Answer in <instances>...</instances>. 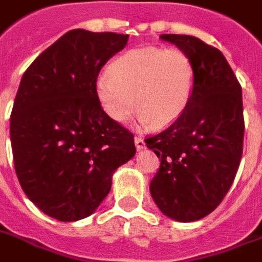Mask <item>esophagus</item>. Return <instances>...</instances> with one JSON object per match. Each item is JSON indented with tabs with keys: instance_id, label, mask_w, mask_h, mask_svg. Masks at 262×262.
<instances>
[{
	"instance_id": "obj_1",
	"label": "esophagus",
	"mask_w": 262,
	"mask_h": 262,
	"mask_svg": "<svg viewBox=\"0 0 262 262\" xmlns=\"http://www.w3.org/2000/svg\"><path fill=\"white\" fill-rule=\"evenodd\" d=\"M135 144H136V148H137V150H142V149L145 148V141L142 140L141 137H136Z\"/></svg>"
}]
</instances>
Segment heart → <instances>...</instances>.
I'll use <instances>...</instances> for the list:
<instances>
[{
  "mask_svg": "<svg viewBox=\"0 0 262 262\" xmlns=\"http://www.w3.org/2000/svg\"><path fill=\"white\" fill-rule=\"evenodd\" d=\"M194 89V67L181 49L141 48L118 56L97 80V97L105 113L125 122L140 109L144 125L165 126L188 107Z\"/></svg>",
  "mask_w": 262,
  "mask_h": 262,
  "instance_id": "b5f03b06",
  "label": "heart"
}]
</instances>
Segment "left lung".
<instances>
[{"instance_id": "left-lung-1", "label": "left lung", "mask_w": 262, "mask_h": 262, "mask_svg": "<svg viewBox=\"0 0 262 262\" xmlns=\"http://www.w3.org/2000/svg\"><path fill=\"white\" fill-rule=\"evenodd\" d=\"M160 38L190 57L194 89L185 112L145 140L161 161L149 189L165 216L192 223L216 209L236 177L243 156V92L219 49L193 36Z\"/></svg>"}]
</instances>
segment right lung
<instances>
[{"mask_svg": "<svg viewBox=\"0 0 262 262\" xmlns=\"http://www.w3.org/2000/svg\"><path fill=\"white\" fill-rule=\"evenodd\" d=\"M127 34L74 29L24 73L10 116L14 168L28 199L65 223L96 212L116 169L136 155L133 135L97 97V77Z\"/></svg>", "mask_w": 262, "mask_h": 262, "instance_id": "1", "label": "right lung"}]
</instances>
